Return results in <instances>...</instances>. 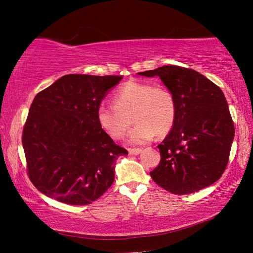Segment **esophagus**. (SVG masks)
Here are the masks:
<instances>
[{"mask_svg": "<svg viewBox=\"0 0 253 253\" xmlns=\"http://www.w3.org/2000/svg\"><path fill=\"white\" fill-rule=\"evenodd\" d=\"M128 153H129V155L136 156V155H138V154L142 153V149H139V148H129V149H128Z\"/></svg>", "mask_w": 253, "mask_h": 253, "instance_id": "obj_1", "label": "esophagus"}]
</instances>
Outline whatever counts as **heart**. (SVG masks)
Instances as JSON below:
<instances>
[{
  "label": "heart",
  "instance_id": "b5f03b06",
  "mask_svg": "<svg viewBox=\"0 0 253 253\" xmlns=\"http://www.w3.org/2000/svg\"><path fill=\"white\" fill-rule=\"evenodd\" d=\"M114 104H100L97 122L113 139H121L136 124L128 143L144 145L172 129L177 115L176 99L169 89L143 81H127L114 93Z\"/></svg>",
  "mask_w": 253,
  "mask_h": 253
}]
</instances>
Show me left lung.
<instances>
[{
    "label": "left lung",
    "instance_id": "left-lung-1",
    "mask_svg": "<svg viewBox=\"0 0 253 253\" xmlns=\"http://www.w3.org/2000/svg\"><path fill=\"white\" fill-rule=\"evenodd\" d=\"M137 75L160 77L177 105L174 126L157 146L161 162L151 172L153 181L179 195L212 185L224 172L234 137L224 93L200 72L177 66Z\"/></svg>",
    "mask_w": 253,
    "mask_h": 253
}]
</instances>
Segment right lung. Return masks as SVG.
Returning a JSON list of instances; mask_svg holds the SVG:
<instances>
[{
    "label": "right lung",
    "instance_id": "add662e5",
    "mask_svg": "<svg viewBox=\"0 0 253 253\" xmlns=\"http://www.w3.org/2000/svg\"><path fill=\"white\" fill-rule=\"evenodd\" d=\"M122 76L67 75L34 97L22 135L31 182L41 193L70 205H85L115 179L127 155L97 122V108Z\"/></svg>",
    "mask_w": 253,
    "mask_h": 253
}]
</instances>
